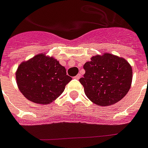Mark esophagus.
<instances>
[{
	"label": "esophagus",
	"instance_id": "esophagus-1",
	"mask_svg": "<svg viewBox=\"0 0 148 148\" xmlns=\"http://www.w3.org/2000/svg\"><path fill=\"white\" fill-rule=\"evenodd\" d=\"M80 77H81L80 74H78V75H75V79H80Z\"/></svg>",
	"mask_w": 148,
	"mask_h": 148
}]
</instances>
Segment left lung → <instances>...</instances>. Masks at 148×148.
<instances>
[{"label":"left lung","instance_id":"8db88e82","mask_svg":"<svg viewBox=\"0 0 148 148\" xmlns=\"http://www.w3.org/2000/svg\"><path fill=\"white\" fill-rule=\"evenodd\" d=\"M85 74L79 82L91 101L100 106L117 103L130 90L132 67L123 58L109 53L91 58L83 65Z\"/></svg>","mask_w":148,"mask_h":148}]
</instances>
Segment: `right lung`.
Here are the masks:
<instances>
[{
	"instance_id": "right-lung-1",
	"label": "right lung",
	"mask_w": 148,
	"mask_h": 148,
	"mask_svg": "<svg viewBox=\"0 0 148 148\" xmlns=\"http://www.w3.org/2000/svg\"><path fill=\"white\" fill-rule=\"evenodd\" d=\"M16 82L21 93L36 104H48L63 93L72 77L58 61L45 54H37L21 63L16 73Z\"/></svg>"
}]
</instances>
